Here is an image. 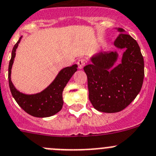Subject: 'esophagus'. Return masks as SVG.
<instances>
[{
    "instance_id": "1",
    "label": "esophagus",
    "mask_w": 156,
    "mask_h": 156,
    "mask_svg": "<svg viewBox=\"0 0 156 156\" xmlns=\"http://www.w3.org/2000/svg\"><path fill=\"white\" fill-rule=\"evenodd\" d=\"M87 64H88V62H87L86 59H85V58H81V59H79V60L78 61V68H79V69H82V68L87 65Z\"/></svg>"
}]
</instances>
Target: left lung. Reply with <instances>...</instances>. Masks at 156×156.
I'll use <instances>...</instances> for the list:
<instances>
[{"label":"left lung","instance_id":"8db88e82","mask_svg":"<svg viewBox=\"0 0 156 156\" xmlns=\"http://www.w3.org/2000/svg\"><path fill=\"white\" fill-rule=\"evenodd\" d=\"M118 30L115 46L126 50L122 62L115 65L117 52L105 51L92 57V63L84 67L90 101L102 112H119L126 108L136 98L143 83L144 59L140 48L123 29Z\"/></svg>","mask_w":156,"mask_h":156}]
</instances>
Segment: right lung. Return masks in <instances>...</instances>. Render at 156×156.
Returning a JSON list of instances; mask_svg holds the SVG:
<instances>
[{
	"label": "right lung",
	"mask_w": 156,
	"mask_h": 156,
	"mask_svg": "<svg viewBox=\"0 0 156 156\" xmlns=\"http://www.w3.org/2000/svg\"><path fill=\"white\" fill-rule=\"evenodd\" d=\"M21 37L19 38L13 48L8 67V81L11 94L18 105L27 114L37 118L54 115L62 108L64 102L62 92L70 78L78 70V65H74L61 70L53 82L40 93L34 94H23L14 88L11 80V68L14 63L16 49L21 41Z\"/></svg>",
	"instance_id": "add662e5"
}]
</instances>
